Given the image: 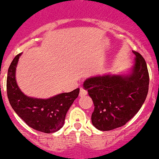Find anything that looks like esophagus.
<instances>
[{
    "instance_id": "obj_1",
    "label": "esophagus",
    "mask_w": 159,
    "mask_h": 159,
    "mask_svg": "<svg viewBox=\"0 0 159 159\" xmlns=\"http://www.w3.org/2000/svg\"><path fill=\"white\" fill-rule=\"evenodd\" d=\"M86 94H87V91H86L85 89H83V88H80V93H79L80 97H84V96H86Z\"/></svg>"
}]
</instances>
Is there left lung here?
Listing matches in <instances>:
<instances>
[{"instance_id":"left-lung-1","label":"left lung","mask_w":159,"mask_h":159,"mask_svg":"<svg viewBox=\"0 0 159 159\" xmlns=\"http://www.w3.org/2000/svg\"><path fill=\"white\" fill-rule=\"evenodd\" d=\"M130 71L89 77L83 87L93 100L91 121L101 131L125 125L141 109L149 90V73L142 56L137 52Z\"/></svg>"}]
</instances>
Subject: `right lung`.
<instances>
[{
    "instance_id": "add662e5",
    "label": "right lung",
    "mask_w": 159,
    "mask_h": 159,
    "mask_svg": "<svg viewBox=\"0 0 159 159\" xmlns=\"http://www.w3.org/2000/svg\"><path fill=\"white\" fill-rule=\"evenodd\" d=\"M22 53L17 55L8 69L7 95L12 108L28 126L37 131L52 133L63 127L66 113L79 94V88L49 98L29 97L18 87L16 68Z\"/></svg>"
}]
</instances>
